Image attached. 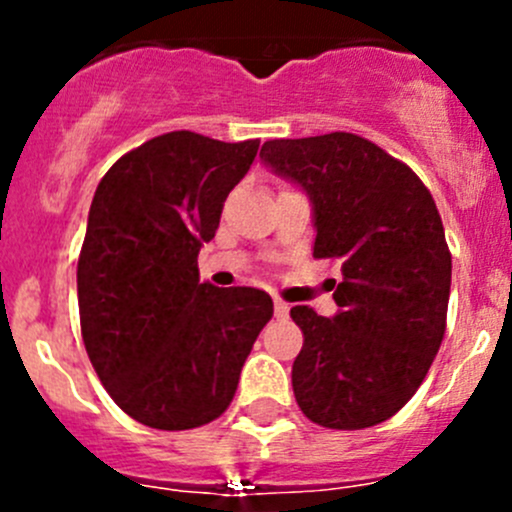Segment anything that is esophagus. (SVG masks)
<instances>
[{"label": "esophagus", "mask_w": 512, "mask_h": 512, "mask_svg": "<svg viewBox=\"0 0 512 512\" xmlns=\"http://www.w3.org/2000/svg\"><path fill=\"white\" fill-rule=\"evenodd\" d=\"M275 317L277 319L289 317V304L285 302V299H275Z\"/></svg>", "instance_id": "34e87169"}]
</instances>
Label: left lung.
<instances>
[{
	"label": "left lung",
	"instance_id": "left-lung-1",
	"mask_svg": "<svg viewBox=\"0 0 512 512\" xmlns=\"http://www.w3.org/2000/svg\"><path fill=\"white\" fill-rule=\"evenodd\" d=\"M260 158L312 200L314 257L342 260L334 319L289 309L304 334L294 399L324 428L376 426L409 404L446 334L451 250L436 203L409 165L356 133L275 138Z\"/></svg>",
	"mask_w": 512,
	"mask_h": 512
}]
</instances>
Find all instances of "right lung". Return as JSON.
I'll return each mask as SVG.
<instances>
[{"label": "right lung", "instance_id": "obj_1", "mask_svg": "<svg viewBox=\"0 0 512 512\" xmlns=\"http://www.w3.org/2000/svg\"><path fill=\"white\" fill-rule=\"evenodd\" d=\"M260 141L170 131L108 168L76 270L81 337L108 396L143 426L188 431L225 414L272 319L255 287L200 282L198 252Z\"/></svg>", "mask_w": 512, "mask_h": 512}]
</instances>
